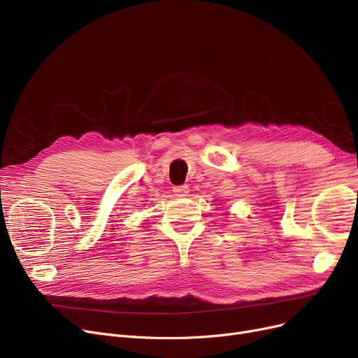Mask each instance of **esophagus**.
<instances>
[{
  "instance_id": "esophagus-1",
  "label": "esophagus",
  "mask_w": 358,
  "mask_h": 358,
  "mask_svg": "<svg viewBox=\"0 0 358 358\" xmlns=\"http://www.w3.org/2000/svg\"><path fill=\"white\" fill-rule=\"evenodd\" d=\"M173 192L176 195L185 196V195H188V192H189V186L188 185H176V186H173Z\"/></svg>"
}]
</instances>
